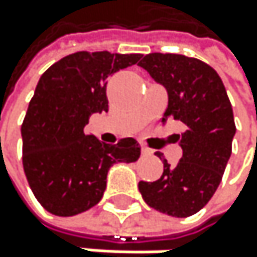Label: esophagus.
I'll return each instance as SVG.
<instances>
[{"instance_id": "34e87169", "label": "esophagus", "mask_w": 257, "mask_h": 257, "mask_svg": "<svg viewBox=\"0 0 257 257\" xmlns=\"http://www.w3.org/2000/svg\"><path fill=\"white\" fill-rule=\"evenodd\" d=\"M153 153H154L153 150H150V148H146V146L142 145V154H143V156H151Z\"/></svg>"}]
</instances>
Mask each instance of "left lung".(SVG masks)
Returning <instances> with one entry per match:
<instances>
[{"label": "left lung", "mask_w": 257, "mask_h": 257, "mask_svg": "<svg viewBox=\"0 0 257 257\" xmlns=\"http://www.w3.org/2000/svg\"><path fill=\"white\" fill-rule=\"evenodd\" d=\"M140 67L168 92L162 121L186 126L177 136L183 151L176 166L163 162L156 182H140L139 191L151 208L173 217H188L210 202L231 156L236 134L233 107L217 72L206 63L177 54H148Z\"/></svg>", "instance_id": "8db88e82"}]
</instances>
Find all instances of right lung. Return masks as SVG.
<instances>
[{"label": "right lung", "instance_id": "right-lung-1", "mask_svg": "<svg viewBox=\"0 0 257 257\" xmlns=\"http://www.w3.org/2000/svg\"><path fill=\"white\" fill-rule=\"evenodd\" d=\"M140 54L75 52L41 75L21 124L23 166L29 186L55 216H75L97 205L114 163L140 157L137 140L117 145L87 136L95 112L107 111V78L136 64Z\"/></svg>", "mask_w": 257, "mask_h": 257}]
</instances>
